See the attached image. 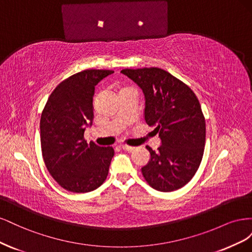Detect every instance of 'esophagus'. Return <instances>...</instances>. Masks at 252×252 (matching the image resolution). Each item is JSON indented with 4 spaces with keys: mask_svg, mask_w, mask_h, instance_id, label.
I'll use <instances>...</instances> for the list:
<instances>
[{
    "mask_svg": "<svg viewBox=\"0 0 252 252\" xmlns=\"http://www.w3.org/2000/svg\"><path fill=\"white\" fill-rule=\"evenodd\" d=\"M121 147L123 148L124 150H126V151H132V150H134V147H131V146H128V145H126V144H123V145H121Z\"/></svg>",
    "mask_w": 252,
    "mask_h": 252,
    "instance_id": "obj_1",
    "label": "esophagus"
}]
</instances>
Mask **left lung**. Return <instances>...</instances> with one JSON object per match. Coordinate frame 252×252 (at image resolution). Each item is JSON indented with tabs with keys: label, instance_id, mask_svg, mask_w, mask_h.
<instances>
[{
	"label": "left lung",
	"instance_id": "left-lung-1",
	"mask_svg": "<svg viewBox=\"0 0 252 252\" xmlns=\"http://www.w3.org/2000/svg\"><path fill=\"white\" fill-rule=\"evenodd\" d=\"M138 84L145 95V121L156 127L162 145L146 146L150 161L143 177L158 191L185 186L202 162L206 125L199 100L185 83L158 67L121 71Z\"/></svg>",
	"mask_w": 252,
	"mask_h": 252
}]
</instances>
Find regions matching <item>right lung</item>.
Instances as JSON below:
<instances>
[{
  "instance_id": "obj_1",
  "label": "right lung",
  "mask_w": 252,
  "mask_h": 252,
  "mask_svg": "<svg viewBox=\"0 0 252 252\" xmlns=\"http://www.w3.org/2000/svg\"><path fill=\"white\" fill-rule=\"evenodd\" d=\"M112 70L87 69L61 82L43 109L40 129L45 165L58 184L71 192H89L108 175L112 147L84 139L94 120L93 98L96 84Z\"/></svg>"
}]
</instances>
